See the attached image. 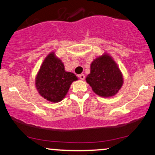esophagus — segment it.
I'll list each match as a JSON object with an SVG mask.
<instances>
[{
    "instance_id": "34e87169",
    "label": "esophagus",
    "mask_w": 155,
    "mask_h": 155,
    "mask_svg": "<svg viewBox=\"0 0 155 155\" xmlns=\"http://www.w3.org/2000/svg\"><path fill=\"white\" fill-rule=\"evenodd\" d=\"M79 77L81 80H84V78H85V76H84V74H80V75H79Z\"/></svg>"
}]
</instances>
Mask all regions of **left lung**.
<instances>
[{
	"mask_svg": "<svg viewBox=\"0 0 155 155\" xmlns=\"http://www.w3.org/2000/svg\"><path fill=\"white\" fill-rule=\"evenodd\" d=\"M86 81L97 95L108 97L116 95L122 87L123 76L111 57L104 54L92 61Z\"/></svg>",
	"mask_w": 155,
	"mask_h": 155,
	"instance_id": "8db88e82",
	"label": "left lung"
}]
</instances>
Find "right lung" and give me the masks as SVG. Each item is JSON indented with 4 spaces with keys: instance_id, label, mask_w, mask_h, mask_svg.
<instances>
[{
    "instance_id": "obj_1",
    "label": "right lung",
    "mask_w": 155,
    "mask_h": 155,
    "mask_svg": "<svg viewBox=\"0 0 155 155\" xmlns=\"http://www.w3.org/2000/svg\"><path fill=\"white\" fill-rule=\"evenodd\" d=\"M77 77L65 71L63 63L51 52L44 60L35 78V87L39 94L53 103L61 101L66 95L73 81Z\"/></svg>"
}]
</instances>
